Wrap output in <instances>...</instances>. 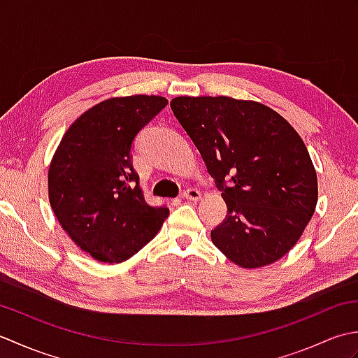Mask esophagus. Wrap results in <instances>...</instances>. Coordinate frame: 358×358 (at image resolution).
<instances>
[{"label": "esophagus", "mask_w": 358, "mask_h": 358, "mask_svg": "<svg viewBox=\"0 0 358 358\" xmlns=\"http://www.w3.org/2000/svg\"><path fill=\"white\" fill-rule=\"evenodd\" d=\"M181 199L191 200V201H199L201 199V194H200V191H196V189H186V191L181 194Z\"/></svg>", "instance_id": "1"}]
</instances>
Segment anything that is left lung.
<instances>
[{"label":"left lung","mask_w":358,"mask_h":358,"mask_svg":"<svg viewBox=\"0 0 358 358\" xmlns=\"http://www.w3.org/2000/svg\"><path fill=\"white\" fill-rule=\"evenodd\" d=\"M171 108L226 201L227 215L210 232L212 243L241 268L280 260L301 237L318 199L301 136L257 101L177 96Z\"/></svg>","instance_id":"8db88e82"}]
</instances>
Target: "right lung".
<instances>
[{
	"label": "right lung",
	"instance_id": "1",
	"mask_svg": "<svg viewBox=\"0 0 358 358\" xmlns=\"http://www.w3.org/2000/svg\"><path fill=\"white\" fill-rule=\"evenodd\" d=\"M157 95L109 98L67 129L49 167L53 214L81 250L103 263L126 262L169 215L149 206L132 166L136 134L164 109Z\"/></svg>",
	"mask_w": 358,
	"mask_h": 358
}]
</instances>
